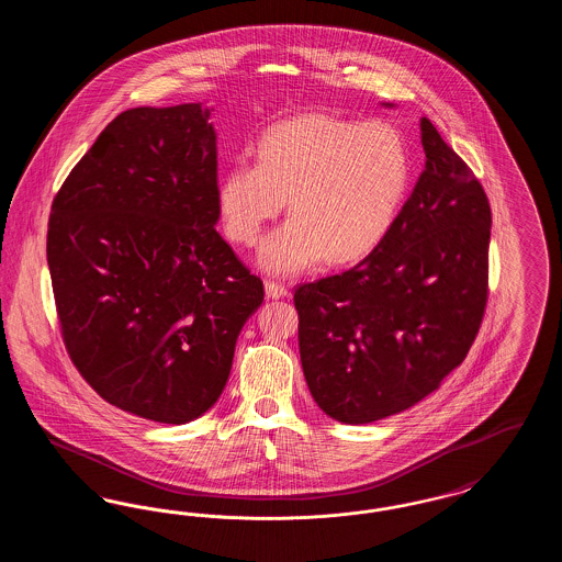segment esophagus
Listing matches in <instances>:
<instances>
[{
  "mask_svg": "<svg viewBox=\"0 0 562 562\" xmlns=\"http://www.w3.org/2000/svg\"><path fill=\"white\" fill-rule=\"evenodd\" d=\"M266 294H268L269 299H282V296L289 294V289L284 284H280V282L269 280V282H266Z\"/></svg>",
  "mask_w": 562,
  "mask_h": 562,
  "instance_id": "obj_1",
  "label": "esophagus"
}]
</instances>
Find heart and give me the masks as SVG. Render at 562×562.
Here are the masks:
<instances>
[{
    "label": "heart",
    "instance_id": "b5f03b06",
    "mask_svg": "<svg viewBox=\"0 0 562 562\" xmlns=\"http://www.w3.org/2000/svg\"><path fill=\"white\" fill-rule=\"evenodd\" d=\"M411 183L408 149L387 124L303 115L259 138L257 161H236L218 181L225 236L255 246L284 211L291 218L259 250L269 273H296L324 257L349 263L392 229Z\"/></svg>",
    "mask_w": 562,
    "mask_h": 562
}]
</instances>
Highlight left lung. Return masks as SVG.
<instances>
[{"label": "left lung", "mask_w": 562, "mask_h": 562, "mask_svg": "<svg viewBox=\"0 0 562 562\" xmlns=\"http://www.w3.org/2000/svg\"><path fill=\"white\" fill-rule=\"evenodd\" d=\"M426 170L358 266L294 289L307 387L341 424L424 401L472 348L488 299L491 206L470 166L422 117Z\"/></svg>", "instance_id": "8db88e82"}]
</instances>
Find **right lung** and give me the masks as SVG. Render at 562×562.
Segmentation results:
<instances>
[{
	"mask_svg": "<svg viewBox=\"0 0 562 562\" xmlns=\"http://www.w3.org/2000/svg\"><path fill=\"white\" fill-rule=\"evenodd\" d=\"M211 109L120 113L54 195L46 255L71 362L109 404L188 424L218 401L263 282L214 229Z\"/></svg>",
	"mask_w": 562,
	"mask_h": 562,
	"instance_id": "1",
	"label": "right lung"
}]
</instances>
